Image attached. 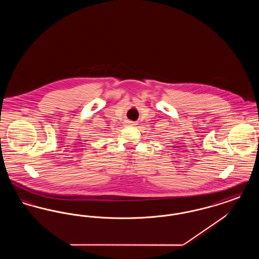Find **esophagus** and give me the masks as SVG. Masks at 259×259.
I'll return each instance as SVG.
<instances>
[{
  "instance_id": "obj_1",
  "label": "esophagus",
  "mask_w": 259,
  "mask_h": 259,
  "mask_svg": "<svg viewBox=\"0 0 259 259\" xmlns=\"http://www.w3.org/2000/svg\"><path fill=\"white\" fill-rule=\"evenodd\" d=\"M128 123L129 125H136L135 122H133V121H128Z\"/></svg>"
}]
</instances>
